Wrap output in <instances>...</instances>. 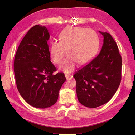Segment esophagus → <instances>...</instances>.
Returning a JSON list of instances; mask_svg holds the SVG:
<instances>
[{
    "label": "esophagus",
    "instance_id": "34e87169",
    "mask_svg": "<svg viewBox=\"0 0 135 135\" xmlns=\"http://www.w3.org/2000/svg\"><path fill=\"white\" fill-rule=\"evenodd\" d=\"M65 76L66 78L68 79V78H69V77L71 76V75H70V74H65Z\"/></svg>",
    "mask_w": 135,
    "mask_h": 135
}]
</instances>
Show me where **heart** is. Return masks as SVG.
<instances>
[{
	"mask_svg": "<svg viewBox=\"0 0 135 135\" xmlns=\"http://www.w3.org/2000/svg\"><path fill=\"white\" fill-rule=\"evenodd\" d=\"M59 41H53L50 46L51 60L64 73H72L78 65L85 64L95 56L99 46V38L95 31L83 27H68L59 36Z\"/></svg>",
	"mask_w": 135,
	"mask_h": 135,
	"instance_id": "obj_1",
	"label": "heart"
}]
</instances>
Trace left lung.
<instances>
[{"label":"left lung","mask_w":135,"mask_h":135,"mask_svg":"<svg viewBox=\"0 0 135 135\" xmlns=\"http://www.w3.org/2000/svg\"><path fill=\"white\" fill-rule=\"evenodd\" d=\"M103 36V45L97 57L74 74L79 103L96 108L110 101L121 81L122 58L118 46L110 33Z\"/></svg>","instance_id":"1"}]
</instances>
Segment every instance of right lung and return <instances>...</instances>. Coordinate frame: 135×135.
<instances>
[{"label": "right lung", "mask_w": 135, "mask_h": 135, "mask_svg": "<svg viewBox=\"0 0 135 135\" xmlns=\"http://www.w3.org/2000/svg\"><path fill=\"white\" fill-rule=\"evenodd\" d=\"M50 38L46 28L36 25L28 31L16 53L14 71L17 88L25 101L38 108L56 103L66 78L56 71L50 61L47 44Z\"/></svg>", "instance_id": "1"}]
</instances>
